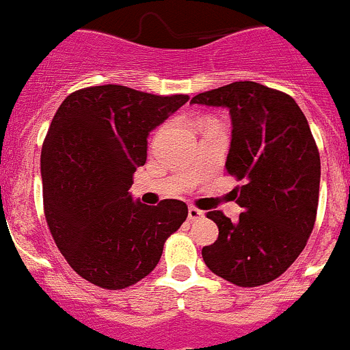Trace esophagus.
I'll use <instances>...</instances> for the list:
<instances>
[{
  "instance_id": "esophagus-1",
  "label": "esophagus",
  "mask_w": 350,
  "mask_h": 350,
  "mask_svg": "<svg viewBox=\"0 0 350 350\" xmlns=\"http://www.w3.org/2000/svg\"><path fill=\"white\" fill-rule=\"evenodd\" d=\"M202 216H204V213H202L201 209L194 208V206H189V219H191V221H196V219H201Z\"/></svg>"
}]
</instances>
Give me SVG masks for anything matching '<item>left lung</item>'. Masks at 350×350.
Listing matches in <instances>:
<instances>
[{"mask_svg":"<svg viewBox=\"0 0 350 350\" xmlns=\"http://www.w3.org/2000/svg\"><path fill=\"white\" fill-rule=\"evenodd\" d=\"M192 105L227 108L232 142L225 168L242 182L239 221L209 211L218 225L202 259L239 287L278 278L306 247L318 209L321 163L304 113L288 94L244 81L201 92Z\"/></svg>","mask_w":350,"mask_h":350,"instance_id":"left-lung-1","label":"left lung"}]
</instances>
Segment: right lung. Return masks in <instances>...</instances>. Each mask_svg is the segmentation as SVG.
Wrapping results in <instances>:
<instances>
[{
    "label": "right lung",
    "mask_w": 350,
    "mask_h": 350,
    "mask_svg": "<svg viewBox=\"0 0 350 350\" xmlns=\"http://www.w3.org/2000/svg\"><path fill=\"white\" fill-rule=\"evenodd\" d=\"M189 96L125 85L75 91L56 111L41 152L44 215L68 265L91 284L118 291L156 268L187 206L134 201L132 175L148 158L149 132Z\"/></svg>",
    "instance_id": "obj_1"
}]
</instances>
